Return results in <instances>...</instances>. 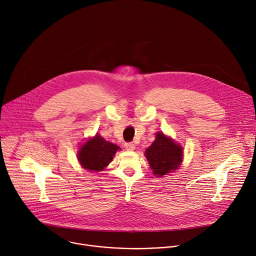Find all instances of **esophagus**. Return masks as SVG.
<instances>
[{
  "label": "esophagus",
  "mask_w": 256,
  "mask_h": 256,
  "mask_svg": "<svg viewBox=\"0 0 256 256\" xmlns=\"http://www.w3.org/2000/svg\"><path fill=\"white\" fill-rule=\"evenodd\" d=\"M126 149L128 150V151H134V149H136V146H134V144H132V142H126Z\"/></svg>",
  "instance_id": "34e87169"
}]
</instances>
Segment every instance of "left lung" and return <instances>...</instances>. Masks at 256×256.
I'll list each match as a JSON object with an SVG mask.
<instances>
[{"instance_id": "8db88e82", "label": "left lung", "mask_w": 256, "mask_h": 256, "mask_svg": "<svg viewBox=\"0 0 256 256\" xmlns=\"http://www.w3.org/2000/svg\"><path fill=\"white\" fill-rule=\"evenodd\" d=\"M144 154L153 173L163 176L179 167L184 151L172 138L165 136L162 132H158L156 140L146 150Z\"/></svg>"}]
</instances>
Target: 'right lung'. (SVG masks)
Instances as JSON below:
<instances>
[{
	"label": "right lung",
	"mask_w": 256,
	"mask_h": 256,
	"mask_svg": "<svg viewBox=\"0 0 256 256\" xmlns=\"http://www.w3.org/2000/svg\"><path fill=\"white\" fill-rule=\"evenodd\" d=\"M118 150H120L118 146L109 142L99 134H96L82 146L78 159L85 169L101 171L112 161Z\"/></svg>",
	"instance_id": "right-lung-1"
}]
</instances>
